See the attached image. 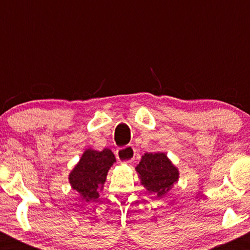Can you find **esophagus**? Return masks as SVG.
I'll return each instance as SVG.
<instances>
[{
    "label": "esophagus",
    "instance_id": "34e87169",
    "mask_svg": "<svg viewBox=\"0 0 250 250\" xmlns=\"http://www.w3.org/2000/svg\"><path fill=\"white\" fill-rule=\"evenodd\" d=\"M116 157H117V160H119V161H121V162H125V163L131 162L134 160V157H135L134 147H133V146H128V147L117 149Z\"/></svg>",
    "mask_w": 250,
    "mask_h": 250
}]
</instances>
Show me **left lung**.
I'll return each instance as SVG.
<instances>
[{"mask_svg":"<svg viewBox=\"0 0 250 250\" xmlns=\"http://www.w3.org/2000/svg\"><path fill=\"white\" fill-rule=\"evenodd\" d=\"M149 195L163 197L179 181L180 173L165 153H146L135 168Z\"/></svg>","mask_w":250,"mask_h":250,"instance_id":"left-lung-1","label":"left lung"}]
</instances>
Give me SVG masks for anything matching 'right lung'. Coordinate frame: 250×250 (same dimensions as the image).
<instances>
[{
    "label": "right lung",
    "mask_w": 250,
    "mask_h": 250,
    "mask_svg": "<svg viewBox=\"0 0 250 250\" xmlns=\"http://www.w3.org/2000/svg\"><path fill=\"white\" fill-rule=\"evenodd\" d=\"M115 162V155L110 149L104 148L101 151L85 149L68 177L71 188L85 202L99 199L100 191L103 190V185L107 180L108 170Z\"/></svg>",
    "instance_id": "1"
}]
</instances>
